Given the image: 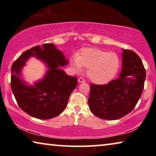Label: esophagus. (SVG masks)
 Returning <instances> with one entry per match:
<instances>
[{"label": "esophagus", "mask_w": 156, "mask_h": 156, "mask_svg": "<svg viewBox=\"0 0 156 156\" xmlns=\"http://www.w3.org/2000/svg\"><path fill=\"white\" fill-rule=\"evenodd\" d=\"M78 82H79V83H84L85 80H84L83 78H78Z\"/></svg>", "instance_id": "1"}]
</instances>
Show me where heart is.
Instances as JSON below:
<instances>
[{
    "instance_id": "1",
    "label": "heart",
    "mask_w": 156,
    "mask_h": 156,
    "mask_svg": "<svg viewBox=\"0 0 156 156\" xmlns=\"http://www.w3.org/2000/svg\"><path fill=\"white\" fill-rule=\"evenodd\" d=\"M120 58L115 52H108L97 47H87L80 50L78 56L71 60V65L76 72L83 68L88 69L87 76L96 84H105L117 73Z\"/></svg>"
}]
</instances>
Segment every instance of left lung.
<instances>
[{
  "label": "left lung",
  "mask_w": 156,
  "mask_h": 156,
  "mask_svg": "<svg viewBox=\"0 0 156 156\" xmlns=\"http://www.w3.org/2000/svg\"><path fill=\"white\" fill-rule=\"evenodd\" d=\"M119 78L106 84H91L88 100L91 112L105 120H117L136 107L144 89L146 71L140 58L123 49Z\"/></svg>",
  "instance_id": "8db88e82"
}]
</instances>
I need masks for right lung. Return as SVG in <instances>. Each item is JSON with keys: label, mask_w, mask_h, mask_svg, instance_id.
I'll return each mask as SVG.
<instances>
[{"label": "right lung", "mask_w": 156, "mask_h": 156, "mask_svg": "<svg viewBox=\"0 0 156 156\" xmlns=\"http://www.w3.org/2000/svg\"><path fill=\"white\" fill-rule=\"evenodd\" d=\"M31 56L41 59L49 68L44 78L34 86H28L20 78L21 70ZM67 64L62 51L52 43L34 47L21 54L11 69L12 90L20 109L41 120L60 115L78 83L77 78L66 74L60 68Z\"/></svg>", "instance_id": "1"}]
</instances>
